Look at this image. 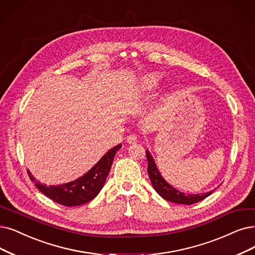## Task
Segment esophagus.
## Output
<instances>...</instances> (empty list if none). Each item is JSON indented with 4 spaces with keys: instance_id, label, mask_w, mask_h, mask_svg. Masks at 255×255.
I'll return each mask as SVG.
<instances>
[{
    "instance_id": "obj_1",
    "label": "esophagus",
    "mask_w": 255,
    "mask_h": 255,
    "mask_svg": "<svg viewBox=\"0 0 255 255\" xmlns=\"http://www.w3.org/2000/svg\"><path fill=\"white\" fill-rule=\"evenodd\" d=\"M127 142L128 144H135L137 142V136L135 134H131V135H128L127 137Z\"/></svg>"
}]
</instances>
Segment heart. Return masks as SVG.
Listing matches in <instances>:
<instances>
[{"mask_svg": "<svg viewBox=\"0 0 255 255\" xmlns=\"http://www.w3.org/2000/svg\"><path fill=\"white\" fill-rule=\"evenodd\" d=\"M163 78V74L160 72H150L142 76L139 83L140 91H152L155 90Z\"/></svg>", "mask_w": 255, "mask_h": 255, "instance_id": "obj_1", "label": "heart"}]
</instances>
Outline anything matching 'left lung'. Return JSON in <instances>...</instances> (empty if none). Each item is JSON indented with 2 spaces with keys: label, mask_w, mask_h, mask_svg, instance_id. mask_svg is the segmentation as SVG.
Wrapping results in <instances>:
<instances>
[{
  "label": "left lung",
  "mask_w": 255,
  "mask_h": 255,
  "mask_svg": "<svg viewBox=\"0 0 255 255\" xmlns=\"http://www.w3.org/2000/svg\"><path fill=\"white\" fill-rule=\"evenodd\" d=\"M146 158H147V172L151 182V185L164 200L172 203H177V204L191 205L202 200H204L212 193V191H209L204 193H198V195H186L184 192L177 190L176 188L169 185L164 179H163L159 169L157 168L155 160L152 159L151 155L149 154V151L147 149H146Z\"/></svg>",
  "instance_id": "left-lung-1"
}]
</instances>
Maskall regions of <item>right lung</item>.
<instances>
[{"label":"right lung","instance_id":"1","mask_svg":"<svg viewBox=\"0 0 255 255\" xmlns=\"http://www.w3.org/2000/svg\"><path fill=\"white\" fill-rule=\"evenodd\" d=\"M121 146L120 143L111 148L87 174L66 184L47 186L40 184L29 170L28 176L39 191L58 204L68 207L83 205L93 200L104 187L114 157Z\"/></svg>","mask_w":255,"mask_h":255}]
</instances>
